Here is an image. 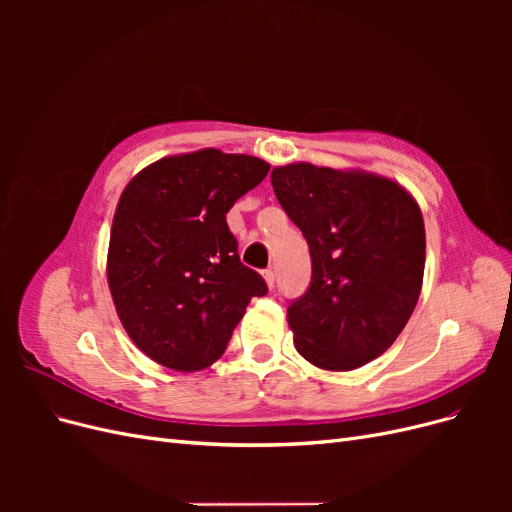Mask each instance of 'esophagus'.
<instances>
[{
	"label": "esophagus",
	"mask_w": 512,
	"mask_h": 512,
	"mask_svg": "<svg viewBox=\"0 0 512 512\" xmlns=\"http://www.w3.org/2000/svg\"><path fill=\"white\" fill-rule=\"evenodd\" d=\"M262 275H265V280H267L269 288H273V286H275V269H267Z\"/></svg>",
	"instance_id": "1"
}]
</instances>
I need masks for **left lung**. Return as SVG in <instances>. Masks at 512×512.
<instances>
[{"label": "left lung", "mask_w": 512, "mask_h": 512, "mask_svg": "<svg viewBox=\"0 0 512 512\" xmlns=\"http://www.w3.org/2000/svg\"><path fill=\"white\" fill-rule=\"evenodd\" d=\"M271 185L312 256V280L288 305L294 346L322 369L374 361L404 331L421 294V209L389 179L312 164L273 168Z\"/></svg>", "instance_id": "obj_1"}]
</instances>
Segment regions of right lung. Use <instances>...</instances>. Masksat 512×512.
Masks as SVG:
<instances>
[{"instance_id":"right-lung-1","label":"right lung","mask_w":512,"mask_h":512,"mask_svg":"<svg viewBox=\"0 0 512 512\" xmlns=\"http://www.w3.org/2000/svg\"><path fill=\"white\" fill-rule=\"evenodd\" d=\"M267 173L258 158L203 149L147 166L123 190L108 286L123 329L149 359L177 371L209 367L247 303L267 294L226 224L230 207Z\"/></svg>"}]
</instances>
